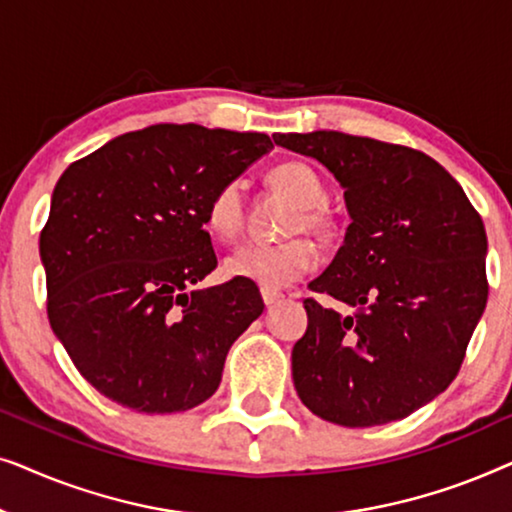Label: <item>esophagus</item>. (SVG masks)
Listing matches in <instances>:
<instances>
[{"mask_svg": "<svg viewBox=\"0 0 512 512\" xmlns=\"http://www.w3.org/2000/svg\"><path fill=\"white\" fill-rule=\"evenodd\" d=\"M261 296H263V303L265 305H275V303H279V300H282L284 296L279 291H275V289H261Z\"/></svg>", "mask_w": 512, "mask_h": 512, "instance_id": "1", "label": "esophagus"}]
</instances>
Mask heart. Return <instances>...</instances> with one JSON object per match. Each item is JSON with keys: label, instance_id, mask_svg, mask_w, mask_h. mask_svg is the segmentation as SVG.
Instances as JSON below:
<instances>
[{"label": "heart", "instance_id": "1", "mask_svg": "<svg viewBox=\"0 0 512 512\" xmlns=\"http://www.w3.org/2000/svg\"><path fill=\"white\" fill-rule=\"evenodd\" d=\"M270 184L296 202L300 212L289 223V235H326L328 216L324 214L326 188L310 165L291 163L277 165L270 172ZM205 223L209 233L219 240H235L244 223V186L240 179L226 181L219 191L212 195L207 205ZM317 263V249L305 237L279 244L247 242L226 258V272L230 277L249 279L261 284L263 289H282L310 272Z\"/></svg>", "mask_w": 512, "mask_h": 512}]
</instances>
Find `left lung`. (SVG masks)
Segmentation results:
<instances>
[{"label":"left lung","instance_id":"1","mask_svg":"<svg viewBox=\"0 0 512 512\" xmlns=\"http://www.w3.org/2000/svg\"><path fill=\"white\" fill-rule=\"evenodd\" d=\"M345 188L352 223L310 289L293 384L326 422L403 419L450 387L487 305V235L452 174L422 151L335 130L272 135Z\"/></svg>","mask_w":512,"mask_h":512}]
</instances>
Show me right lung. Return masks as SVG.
I'll use <instances>...</instances> for the list:
<instances>
[{
	"label": "right lung",
	"instance_id": "1",
	"mask_svg": "<svg viewBox=\"0 0 512 512\" xmlns=\"http://www.w3.org/2000/svg\"><path fill=\"white\" fill-rule=\"evenodd\" d=\"M270 149L261 132L160 123L62 172L39 237L48 321L100 394L165 415L219 389L228 349L265 305L249 279L198 286L216 268L205 214Z\"/></svg>",
	"mask_w": 512,
	"mask_h": 512
}]
</instances>
